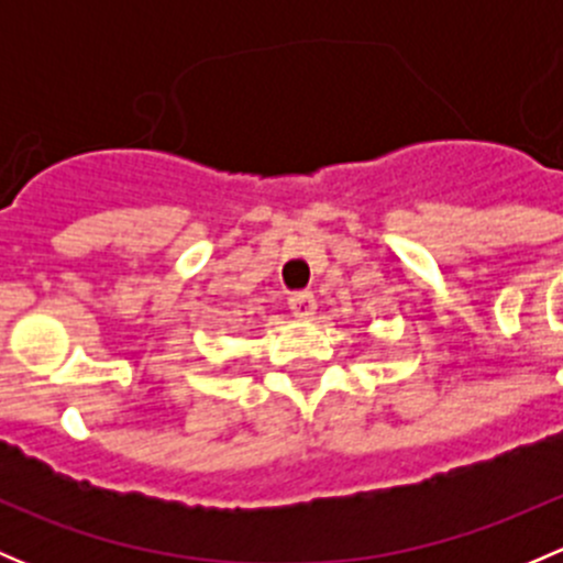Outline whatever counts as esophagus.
Listing matches in <instances>:
<instances>
[{
    "label": "esophagus",
    "instance_id": "esophagus-1",
    "mask_svg": "<svg viewBox=\"0 0 563 563\" xmlns=\"http://www.w3.org/2000/svg\"><path fill=\"white\" fill-rule=\"evenodd\" d=\"M288 305H291L294 316L297 318H310L316 313V297L310 291H297L288 297Z\"/></svg>",
    "mask_w": 563,
    "mask_h": 563
}]
</instances>
